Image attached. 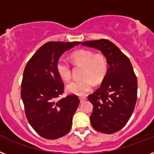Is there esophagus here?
<instances>
[{"label": "esophagus", "instance_id": "obj_1", "mask_svg": "<svg viewBox=\"0 0 154 154\" xmlns=\"http://www.w3.org/2000/svg\"><path fill=\"white\" fill-rule=\"evenodd\" d=\"M79 99H80V102L82 103H84V102H85L86 99H87V98H86V97H80Z\"/></svg>", "mask_w": 154, "mask_h": 154}]
</instances>
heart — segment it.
Here are the masks:
<instances>
[{
    "mask_svg": "<svg viewBox=\"0 0 154 154\" xmlns=\"http://www.w3.org/2000/svg\"><path fill=\"white\" fill-rule=\"evenodd\" d=\"M73 63L84 66L81 73L83 79L73 81L66 85V91L74 95L83 96L93 88V81L99 83L106 74L108 64L106 56L102 53H94L90 50H78L71 55ZM56 69L62 79L69 81L71 78V67L64 59H59Z\"/></svg>",
    "mask_w": 154,
    "mask_h": 154,
    "instance_id": "b5f03b06",
    "label": "heart"
}]
</instances>
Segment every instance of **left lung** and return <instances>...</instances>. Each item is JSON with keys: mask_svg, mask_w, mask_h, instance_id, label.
<instances>
[{"mask_svg": "<svg viewBox=\"0 0 154 154\" xmlns=\"http://www.w3.org/2000/svg\"><path fill=\"white\" fill-rule=\"evenodd\" d=\"M81 45L99 50L109 65L100 88L88 97L93 105L91 126L102 133L117 132L127 124L136 103L138 85L132 65L109 40L85 41Z\"/></svg>", "mask_w": 154, "mask_h": 154, "instance_id": "1", "label": "left lung"}]
</instances>
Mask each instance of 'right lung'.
<instances>
[{
    "label": "right lung",
    "instance_id": "add662e5",
    "mask_svg": "<svg viewBox=\"0 0 154 154\" xmlns=\"http://www.w3.org/2000/svg\"><path fill=\"white\" fill-rule=\"evenodd\" d=\"M81 42L50 41L42 45L26 65L21 98L27 121L45 139H56L70 131L72 119L79 105L76 95L58 99L64 85L56 69L59 58Z\"/></svg>",
    "mask_w": 154,
    "mask_h": 154
}]
</instances>
